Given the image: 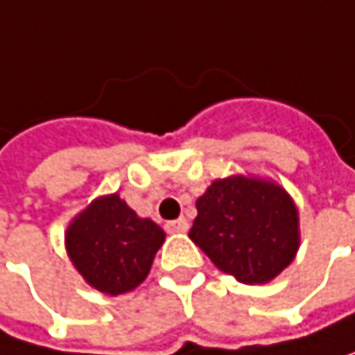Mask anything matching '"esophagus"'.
Returning a JSON list of instances; mask_svg holds the SVG:
<instances>
[{"label":"esophagus","instance_id":"obj_1","mask_svg":"<svg viewBox=\"0 0 355 355\" xmlns=\"http://www.w3.org/2000/svg\"><path fill=\"white\" fill-rule=\"evenodd\" d=\"M187 227H189V223H187V218H176V220H168L166 223V232L168 234H183V232H187Z\"/></svg>","mask_w":355,"mask_h":355}]
</instances>
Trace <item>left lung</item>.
<instances>
[{
    "mask_svg": "<svg viewBox=\"0 0 355 355\" xmlns=\"http://www.w3.org/2000/svg\"><path fill=\"white\" fill-rule=\"evenodd\" d=\"M196 206L189 238L238 282L265 284L295 259L299 216L282 187L232 176L214 181Z\"/></svg>",
    "mask_w": 355,
    "mask_h": 355,
    "instance_id": "left-lung-1",
    "label": "left lung"
}]
</instances>
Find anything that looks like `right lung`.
I'll return each instance as SVG.
<instances>
[{
    "label": "right lung",
    "instance_id": "obj_1",
    "mask_svg": "<svg viewBox=\"0 0 355 355\" xmlns=\"http://www.w3.org/2000/svg\"><path fill=\"white\" fill-rule=\"evenodd\" d=\"M162 242V227L139 218L117 193L92 202L67 230L73 265L105 295L137 288L147 277Z\"/></svg>",
    "mask_w": 355,
    "mask_h": 355
}]
</instances>
